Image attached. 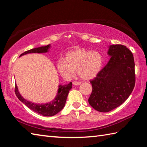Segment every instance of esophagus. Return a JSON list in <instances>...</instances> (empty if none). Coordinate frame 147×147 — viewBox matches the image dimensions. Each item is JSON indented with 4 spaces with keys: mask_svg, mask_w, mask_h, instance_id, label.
I'll return each mask as SVG.
<instances>
[{
    "mask_svg": "<svg viewBox=\"0 0 147 147\" xmlns=\"http://www.w3.org/2000/svg\"><path fill=\"white\" fill-rule=\"evenodd\" d=\"M73 85H80L81 84V82H73Z\"/></svg>",
    "mask_w": 147,
    "mask_h": 147,
    "instance_id": "1",
    "label": "esophagus"
}]
</instances>
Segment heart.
Masks as SVG:
<instances>
[{
	"label": "heart",
	"instance_id": "b5f03b06",
	"mask_svg": "<svg viewBox=\"0 0 147 147\" xmlns=\"http://www.w3.org/2000/svg\"><path fill=\"white\" fill-rule=\"evenodd\" d=\"M102 63V57L98 52L76 49L67 52L64 59H59L57 68L64 79H70L76 70L81 78L88 80L97 75Z\"/></svg>",
	"mask_w": 147,
	"mask_h": 147
}]
</instances>
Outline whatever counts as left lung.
<instances>
[{
	"label": "left lung",
	"mask_w": 147,
	"mask_h": 147,
	"mask_svg": "<svg viewBox=\"0 0 147 147\" xmlns=\"http://www.w3.org/2000/svg\"><path fill=\"white\" fill-rule=\"evenodd\" d=\"M111 58L93 80L89 104L96 111L107 112L129 97L135 85V61L132 52L123 45H112Z\"/></svg>",
	"instance_id": "left-lung-1"
}]
</instances>
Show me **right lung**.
<instances>
[{
	"mask_svg": "<svg viewBox=\"0 0 147 147\" xmlns=\"http://www.w3.org/2000/svg\"><path fill=\"white\" fill-rule=\"evenodd\" d=\"M50 48H51V45L42 46L40 47L31 49L21 54L20 57L27 54H31V53H38V54H40V53L48 52ZM71 88V82L67 84V85H59L57 93L55 98L51 102L47 103V104H35V103L28 101L27 100L24 99L18 91V88L16 85L15 86V93L18 99L21 102H23L24 105H26L29 109H30L31 110H32L33 111L40 115H42L43 116L49 117L53 116V115L57 114L58 112H60L64 108L65 102H66L69 92Z\"/></svg>",
	"mask_w": 147,
	"mask_h": 147,
	"instance_id": "1",
	"label": "right lung"
}]
</instances>
